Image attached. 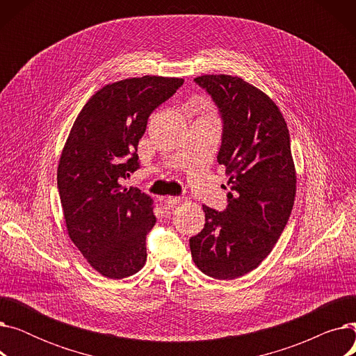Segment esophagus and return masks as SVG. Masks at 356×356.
Here are the masks:
<instances>
[{
  "label": "esophagus",
  "mask_w": 356,
  "mask_h": 356,
  "mask_svg": "<svg viewBox=\"0 0 356 356\" xmlns=\"http://www.w3.org/2000/svg\"><path fill=\"white\" fill-rule=\"evenodd\" d=\"M180 202H183V199L181 197H177V196H168V197H165L164 199V207L165 208H168V209H170V208H173V207H176V204H179Z\"/></svg>",
  "instance_id": "esophagus-1"
}]
</instances>
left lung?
<instances>
[{
	"instance_id": "1",
	"label": "left lung",
	"mask_w": 356,
	"mask_h": 356,
	"mask_svg": "<svg viewBox=\"0 0 356 356\" xmlns=\"http://www.w3.org/2000/svg\"><path fill=\"white\" fill-rule=\"evenodd\" d=\"M223 120L218 163L225 165L229 204L203 207L204 228L191 238L195 266L234 280L255 270L273 251L291 213L297 173L282 111L266 92L232 74H203Z\"/></svg>"
}]
</instances>
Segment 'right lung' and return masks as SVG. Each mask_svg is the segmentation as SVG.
I'll return each mask as SVG.
<instances>
[{"label":"right lung","instance_id":"right-lung-1","mask_svg":"<svg viewBox=\"0 0 356 356\" xmlns=\"http://www.w3.org/2000/svg\"><path fill=\"white\" fill-rule=\"evenodd\" d=\"M183 82L145 74L105 85L85 104L62 149L58 188L67 235L106 278L129 277L145 264L153 199L121 181L140 167L137 147L149 114Z\"/></svg>","mask_w":356,"mask_h":356}]
</instances>
